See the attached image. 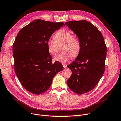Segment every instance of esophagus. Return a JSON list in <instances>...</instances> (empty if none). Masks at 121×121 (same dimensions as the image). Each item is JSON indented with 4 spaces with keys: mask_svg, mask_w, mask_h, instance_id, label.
I'll use <instances>...</instances> for the list:
<instances>
[{
    "mask_svg": "<svg viewBox=\"0 0 121 121\" xmlns=\"http://www.w3.org/2000/svg\"><path fill=\"white\" fill-rule=\"evenodd\" d=\"M62 65H63V67H64V68H66L67 67V65H66V64H62Z\"/></svg>",
    "mask_w": 121,
    "mask_h": 121,
    "instance_id": "34e87169",
    "label": "esophagus"
}]
</instances>
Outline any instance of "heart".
<instances>
[{
    "label": "heart",
    "instance_id": "1",
    "mask_svg": "<svg viewBox=\"0 0 121 121\" xmlns=\"http://www.w3.org/2000/svg\"><path fill=\"white\" fill-rule=\"evenodd\" d=\"M54 40L49 38L47 41L48 52L51 55H55L58 51V45L62 43L60 53L55 57V60L62 63L68 61L72 57H76L80 52L81 44L78 39L69 30L61 29L54 35Z\"/></svg>",
    "mask_w": 121,
    "mask_h": 121
}]
</instances>
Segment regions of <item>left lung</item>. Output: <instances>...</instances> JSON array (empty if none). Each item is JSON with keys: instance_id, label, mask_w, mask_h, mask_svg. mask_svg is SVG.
Wrapping results in <instances>:
<instances>
[{"instance_id": "8db88e82", "label": "left lung", "mask_w": 121, "mask_h": 121, "mask_svg": "<svg viewBox=\"0 0 121 121\" xmlns=\"http://www.w3.org/2000/svg\"><path fill=\"white\" fill-rule=\"evenodd\" d=\"M77 35L81 49L76 59L68 67L72 75L67 81L73 92L81 95L94 88L105 69L107 47L100 31L86 20L65 23Z\"/></svg>"}]
</instances>
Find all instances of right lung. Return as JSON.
I'll return each instance as SVG.
<instances>
[{
	"label": "right lung",
	"mask_w": 121,
	"mask_h": 121,
	"mask_svg": "<svg viewBox=\"0 0 121 121\" xmlns=\"http://www.w3.org/2000/svg\"><path fill=\"white\" fill-rule=\"evenodd\" d=\"M63 22L35 20L22 28L13 44L14 70L27 91L39 95L50 87L55 75L63 69L60 62L52 63L47 41Z\"/></svg>",
	"instance_id": "add662e5"
}]
</instances>
